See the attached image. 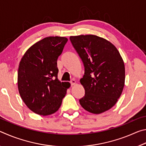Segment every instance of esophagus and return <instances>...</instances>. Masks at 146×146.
Instances as JSON below:
<instances>
[{"instance_id":"1","label":"esophagus","mask_w":146,"mask_h":146,"mask_svg":"<svg viewBox=\"0 0 146 146\" xmlns=\"http://www.w3.org/2000/svg\"><path fill=\"white\" fill-rule=\"evenodd\" d=\"M70 84H71V86L75 85V84H76V81H75V79H72V80H71V81H70Z\"/></svg>"}]
</instances>
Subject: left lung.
I'll list each match as a JSON object with an SVG mask.
<instances>
[{
  "label": "left lung",
  "mask_w": 146,
  "mask_h": 146,
  "mask_svg": "<svg viewBox=\"0 0 146 146\" xmlns=\"http://www.w3.org/2000/svg\"><path fill=\"white\" fill-rule=\"evenodd\" d=\"M70 41L84 66L80 83L85 95L82 107L94 114L111 108L122 94L125 82L124 63L115 46L93 35L71 36Z\"/></svg>",
  "instance_id": "left-lung-1"
}]
</instances>
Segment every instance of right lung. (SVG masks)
<instances>
[{
  "label": "right lung",
  "instance_id": "right-lung-1",
  "mask_svg": "<svg viewBox=\"0 0 146 146\" xmlns=\"http://www.w3.org/2000/svg\"><path fill=\"white\" fill-rule=\"evenodd\" d=\"M67 42V38L61 36L44 38L30 47L20 62V95L36 114L46 116L55 113L70 88V83H61L57 78V59Z\"/></svg>",
  "mask_w": 146,
  "mask_h": 146
}]
</instances>
